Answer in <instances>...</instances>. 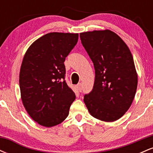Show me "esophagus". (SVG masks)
<instances>
[{
    "label": "esophagus",
    "mask_w": 153,
    "mask_h": 153,
    "mask_svg": "<svg viewBox=\"0 0 153 153\" xmlns=\"http://www.w3.org/2000/svg\"><path fill=\"white\" fill-rule=\"evenodd\" d=\"M77 88H78V90L79 92H81L82 91V85L81 83H78V85H77Z\"/></svg>",
    "instance_id": "34e87169"
}]
</instances>
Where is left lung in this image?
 <instances>
[{"mask_svg":"<svg viewBox=\"0 0 153 153\" xmlns=\"http://www.w3.org/2000/svg\"><path fill=\"white\" fill-rule=\"evenodd\" d=\"M80 37L96 73L94 88L84 96V103L94 118L115 122L127 111L136 94L132 54L122 38L108 29L82 32Z\"/></svg>","mask_w":153,"mask_h":153,"instance_id":"8db88e82","label":"left lung"}]
</instances>
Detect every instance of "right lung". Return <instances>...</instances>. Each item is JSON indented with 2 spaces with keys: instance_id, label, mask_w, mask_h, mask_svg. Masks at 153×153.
Wrapping results in <instances>:
<instances>
[{
  "instance_id": "1",
  "label": "right lung",
  "mask_w": 153,
  "mask_h": 153,
  "mask_svg": "<svg viewBox=\"0 0 153 153\" xmlns=\"http://www.w3.org/2000/svg\"><path fill=\"white\" fill-rule=\"evenodd\" d=\"M78 39V33H48L31 44L24 56L19 73L21 98L31 118L44 127L62 123L75 99L64 80V62Z\"/></svg>"
}]
</instances>
